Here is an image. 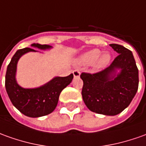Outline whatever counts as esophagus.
<instances>
[{
	"mask_svg": "<svg viewBox=\"0 0 146 146\" xmlns=\"http://www.w3.org/2000/svg\"><path fill=\"white\" fill-rule=\"evenodd\" d=\"M73 75H74V77L75 78H79V76H80V71L79 70H75V71H73Z\"/></svg>",
	"mask_w": 146,
	"mask_h": 146,
	"instance_id": "esophagus-1",
	"label": "esophagus"
}]
</instances>
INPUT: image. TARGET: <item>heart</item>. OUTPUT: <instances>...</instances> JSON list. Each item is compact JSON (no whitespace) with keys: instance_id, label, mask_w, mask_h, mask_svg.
Here are the masks:
<instances>
[{"instance_id":"heart-1","label":"heart","mask_w":146,"mask_h":146,"mask_svg":"<svg viewBox=\"0 0 146 146\" xmlns=\"http://www.w3.org/2000/svg\"><path fill=\"white\" fill-rule=\"evenodd\" d=\"M111 58L112 56L109 52L102 53L99 49L94 48L80 55L77 58V63L84 66L94 64V68L100 70L106 68L109 65L111 61Z\"/></svg>"}]
</instances>
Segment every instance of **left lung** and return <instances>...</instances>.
<instances>
[{"label":"left lung","mask_w":146,"mask_h":146,"mask_svg":"<svg viewBox=\"0 0 146 146\" xmlns=\"http://www.w3.org/2000/svg\"><path fill=\"white\" fill-rule=\"evenodd\" d=\"M118 56L110 66L95 73H82V96L87 108L94 113L114 116L128 106L138 88V69L131 51L112 44Z\"/></svg>","instance_id":"obj_1"}]
</instances>
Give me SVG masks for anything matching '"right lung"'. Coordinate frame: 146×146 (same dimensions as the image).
I'll use <instances>...</instances> for the list:
<instances>
[{
	"mask_svg": "<svg viewBox=\"0 0 146 146\" xmlns=\"http://www.w3.org/2000/svg\"><path fill=\"white\" fill-rule=\"evenodd\" d=\"M33 48L43 51L52 48L48 44H33ZM36 52L35 49L25 48L20 49L13 56L8 65L5 75V88L13 105L23 114L30 117L48 115L54 111L58 104L61 91L71 83L73 74L67 77H54L42 86L35 88H24L17 83L16 75L20 58L28 52Z\"/></svg>",
	"mask_w": 146,
	"mask_h": 146,
	"instance_id": "1",
	"label": "right lung"
}]
</instances>
